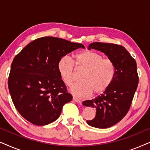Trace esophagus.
<instances>
[{
  "label": "esophagus",
  "mask_w": 150,
  "mask_h": 150,
  "mask_svg": "<svg viewBox=\"0 0 150 150\" xmlns=\"http://www.w3.org/2000/svg\"><path fill=\"white\" fill-rule=\"evenodd\" d=\"M73 100L76 102H78V103H81V100H80L79 99H78V98H75V97H73Z\"/></svg>",
  "instance_id": "1"
}]
</instances>
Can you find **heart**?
<instances>
[{"label": "heart", "instance_id": "obj_1", "mask_svg": "<svg viewBox=\"0 0 150 150\" xmlns=\"http://www.w3.org/2000/svg\"><path fill=\"white\" fill-rule=\"evenodd\" d=\"M60 77L67 86H71L76 80V69L84 70L82 82L75 84L71 92L78 98H85L92 92L94 95L102 93L113 81L115 75V65L109 58L94 50H86L78 52L74 60L63 57L58 62Z\"/></svg>", "mask_w": 150, "mask_h": 150}]
</instances>
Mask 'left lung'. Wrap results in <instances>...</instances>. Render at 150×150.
Listing matches in <instances>:
<instances>
[{
    "label": "left lung",
    "mask_w": 150,
    "mask_h": 150,
    "mask_svg": "<svg viewBox=\"0 0 150 150\" xmlns=\"http://www.w3.org/2000/svg\"><path fill=\"white\" fill-rule=\"evenodd\" d=\"M88 48L105 53L115 65V75L110 87L94 99L83 102L84 106L96 109V117L87 120V124L95 128H107L122 120L130 109L139 83L137 63L121 45L93 42Z\"/></svg>",
    "instance_id": "8db88e82"
}]
</instances>
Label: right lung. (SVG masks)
Instances as JSON below:
<instances>
[{
  "mask_svg": "<svg viewBox=\"0 0 150 150\" xmlns=\"http://www.w3.org/2000/svg\"><path fill=\"white\" fill-rule=\"evenodd\" d=\"M81 44L54 37L35 40L14 57L8 87L14 106L36 126L57 120L63 105L72 100L58 71V62Z\"/></svg>",
  "mask_w": 150,
  "mask_h": 150,
  "instance_id": "add662e5",
  "label": "right lung"
}]
</instances>
